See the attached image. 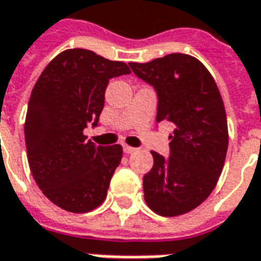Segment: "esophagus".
Wrapping results in <instances>:
<instances>
[{
  "label": "esophagus",
  "mask_w": 261,
  "mask_h": 261,
  "mask_svg": "<svg viewBox=\"0 0 261 261\" xmlns=\"http://www.w3.org/2000/svg\"><path fill=\"white\" fill-rule=\"evenodd\" d=\"M136 151V148L134 146H129V145H123V152L125 153H132V152Z\"/></svg>",
  "instance_id": "esophagus-1"
}]
</instances>
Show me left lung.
Returning <instances> with one entry per match:
<instances>
[{
  "instance_id": "1",
  "label": "left lung",
  "mask_w": 261,
  "mask_h": 261,
  "mask_svg": "<svg viewBox=\"0 0 261 261\" xmlns=\"http://www.w3.org/2000/svg\"><path fill=\"white\" fill-rule=\"evenodd\" d=\"M129 66L156 90V122L175 125L169 158L151 152L153 167L143 176L145 201L162 217L190 213L216 188L228 148L227 116L216 80L188 54Z\"/></svg>"
}]
</instances>
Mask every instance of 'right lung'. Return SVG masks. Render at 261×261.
<instances>
[{"instance_id":"add662e5","label":"right lung","mask_w":261,"mask_h":261,"mask_svg":"<svg viewBox=\"0 0 261 261\" xmlns=\"http://www.w3.org/2000/svg\"><path fill=\"white\" fill-rule=\"evenodd\" d=\"M123 61L70 48L47 64L31 92L24 125L31 174L45 197L70 213L102 204L122 146H96L83 135L97 125L109 79L129 74Z\"/></svg>"}]
</instances>
